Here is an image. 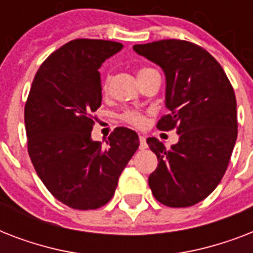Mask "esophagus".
Returning <instances> with one entry per match:
<instances>
[{"mask_svg": "<svg viewBox=\"0 0 253 253\" xmlns=\"http://www.w3.org/2000/svg\"><path fill=\"white\" fill-rule=\"evenodd\" d=\"M139 140H140V150H146L147 147H148V144H147V142H146V136H144V135H140V136H139Z\"/></svg>", "mask_w": 253, "mask_h": 253, "instance_id": "1", "label": "esophagus"}]
</instances>
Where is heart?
Listing matches in <instances>:
<instances>
[{
  "instance_id": "heart-1",
  "label": "heart",
  "mask_w": 253,
  "mask_h": 253,
  "mask_svg": "<svg viewBox=\"0 0 253 253\" xmlns=\"http://www.w3.org/2000/svg\"><path fill=\"white\" fill-rule=\"evenodd\" d=\"M146 71H148V68H142L138 72V75L146 72ZM106 87L107 83H105V84H103V89H106ZM125 121H127L130 125L136 127H142L143 125H144V117H143L140 113H138V111H127L126 114H125Z\"/></svg>"
}]
</instances>
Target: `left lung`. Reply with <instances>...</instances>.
Segmentation results:
<instances>
[{
    "mask_svg": "<svg viewBox=\"0 0 253 253\" xmlns=\"http://www.w3.org/2000/svg\"><path fill=\"white\" fill-rule=\"evenodd\" d=\"M134 51L166 75V107L160 130L176 128L178 142L167 150L147 144L159 166L148 184L159 202L188 208L205 200L222 180L238 136L236 98L220 64L200 45L166 39L135 44Z\"/></svg>",
    "mask_w": 253,
    "mask_h": 253,
    "instance_id": "8db88e82",
    "label": "left lung"
}]
</instances>
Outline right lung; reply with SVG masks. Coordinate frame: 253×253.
<instances>
[{"mask_svg":"<svg viewBox=\"0 0 253 253\" xmlns=\"http://www.w3.org/2000/svg\"><path fill=\"white\" fill-rule=\"evenodd\" d=\"M122 48L99 39L68 42L38 69L26 102L34 168L56 200L77 210H94L113 198L139 147L138 134L126 127L115 128L106 146L91 139V114L102 102L98 69Z\"/></svg>","mask_w":253,"mask_h":253,"instance_id":"right-lung-1","label":"right lung"}]
</instances>
